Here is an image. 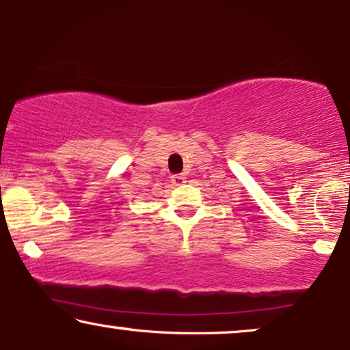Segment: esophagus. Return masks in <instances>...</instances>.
<instances>
[{
    "instance_id": "34e87169",
    "label": "esophagus",
    "mask_w": 350,
    "mask_h": 350,
    "mask_svg": "<svg viewBox=\"0 0 350 350\" xmlns=\"http://www.w3.org/2000/svg\"><path fill=\"white\" fill-rule=\"evenodd\" d=\"M170 181H172V185H174V186H181V185L186 183V176L183 174L172 175L170 176Z\"/></svg>"
}]
</instances>
